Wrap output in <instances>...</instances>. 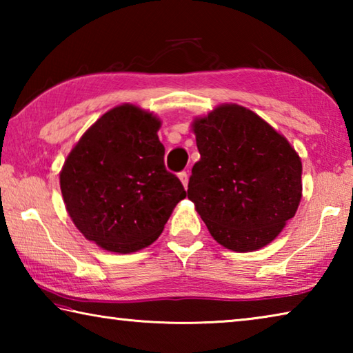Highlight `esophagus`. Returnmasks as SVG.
Returning a JSON list of instances; mask_svg holds the SVG:
<instances>
[{
	"mask_svg": "<svg viewBox=\"0 0 353 353\" xmlns=\"http://www.w3.org/2000/svg\"><path fill=\"white\" fill-rule=\"evenodd\" d=\"M179 179H181V182H182L183 187L187 188V187H188V172H187V171L179 172Z\"/></svg>",
	"mask_w": 353,
	"mask_h": 353,
	"instance_id": "34e87169",
	"label": "esophagus"
}]
</instances>
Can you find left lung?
I'll use <instances>...</instances> for the list:
<instances>
[{
	"mask_svg": "<svg viewBox=\"0 0 353 353\" xmlns=\"http://www.w3.org/2000/svg\"><path fill=\"white\" fill-rule=\"evenodd\" d=\"M199 162L188 199L221 246L249 252L270 244L296 214L302 162L288 140L252 110L219 105L193 121Z\"/></svg>",
	"mask_w": 353,
	"mask_h": 353,
	"instance_id": "obj_1",
	"label": "left lung"
}]
</instances>
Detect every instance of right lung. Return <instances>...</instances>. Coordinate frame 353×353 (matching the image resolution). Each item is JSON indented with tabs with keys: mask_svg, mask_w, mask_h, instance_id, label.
<instances>
[{
	"mask_svg": "<svg viewBox=\"0 0 353 353\" xmlns=\"http://www.w3.org/2000/svg\"><path fill=\"white\" fill-rule=\"evenodd\" d=\"M160 121L123 104L104 113L71 149L61 171L65 207L81 234L129 254L152 244L187 191L165 168Z\"/></svg>",
	"mask_w": 353,
	"mask_h": 353,
	"instance_id": "add662e5",
	"label": "right lung"
}]
</instances>
